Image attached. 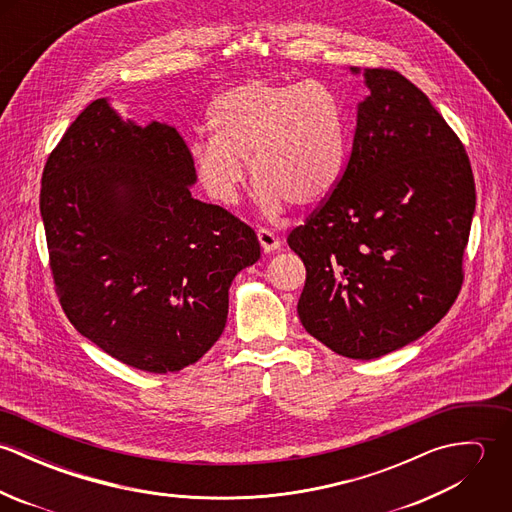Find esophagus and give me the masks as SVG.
<instances>
[{
  "instance_id": "esophagus-1",
  "label": "esophagus",
  "mask_w": 512,
  "mask_h": 512,
  "mask_svg": "<svg viewBox=\"0 0 512 512\" xmlns=\"http://www.w3.org/2000/svg\"><path fill=\"white\" fill-rule=\"evenodd\" d=\"M258 234V240H260V246L264 248V252H274V250H280L282 246V240L268 228H258L256 230Z\"/></svg>"
}]
</instances>
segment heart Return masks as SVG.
I'll list each match as a JSON object with an SVG mask.
<instances>
[{"label": "heart", "mask_w": 512, "mask_h": 512, "mask_svg": "<svg viewBox=\"0 0 512 512\" xmlns=\"http://www.w3.org/2000/svg\"><path fill=\"white\" fill-rule=\"evenodd\" d=\"M211 140L191 144L193 171L207 195L232 207L250 161L262 203L280 211L323 205L337 189L347 159L345 114L319 82H238L207 110Z\"/></svg>", "instance_id": "b5f03b06"}]
</instances>
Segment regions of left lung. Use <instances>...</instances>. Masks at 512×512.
Masks as SVG:
<instances>
[{"mask_svg": "<svg viewBox=\"0 0 512 512\" xmlns=\"http://www.w3.org/2000/svg\"><path fill=\"white\" fill-rule=\"evenodd\" d=\"M363 76L370 94L345 173L288 244L307 272L297 303L305 331L370 361L420 339L457 299L475 181L465 147L418 86L388 69Z\"/></svg>", "mask_w": 512, "mask_h": 512, "instance_id": "obj_1", "label": "left lung"}]
</instances>
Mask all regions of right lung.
Masks as SVG:
<instances>
[{
  "mask_svg": "<svg viewBox=\"0 0 512 512\" xmlns=\"http://www.w3.org/2000/svg\"><path fill=\"white\" fill-rule=\"evenodd\" d=\"M191 151L173 126L90 102L45 163L41 217L59 301L110 357L153 374L219 341L234 276L256 264L254 230L191 195Z\"/></svg>",
  "mask_w": 512,
  "mask_h": 512,
  "instance_id": "add662e5",
  "label": "right lung"
}]
</instances>
